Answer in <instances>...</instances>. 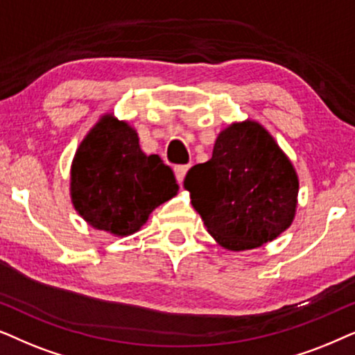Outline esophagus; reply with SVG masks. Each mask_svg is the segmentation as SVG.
I'll return each mask as SVG.
<instances>
[{"mask_svg": "<svg viewBox=\"0 0 355 355\" xmlns=\"http://www.w3.org/2000/svg\"><path fill=\"white\" fill-rule=\"evenodd\" d=\"M188 165H177V167L173 168V173H175V178H177L178 183L183 182V178H185V175L188 172Z\"/></svg>", "mask_w": 355, "mask_h": 355, "instance_id": "34e87169", "label": "esophagus"}]
</instances>
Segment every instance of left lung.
<instances>
[{
    "label": "left lung",
    "mask_w": 355,
    "mask_h": 355,
    "mask_svg": "<svg viewBox=\"0 0 355 355\" xmlns=\"http://www.w3.org/2000/svg\"><path fill=\"white\" fill-rule=\"evenodd\" d=\"M191 205L220 247L245 252L272 242L297 212L299 175L271 133L254 120L217 135L212 157L188 170Z\"/></svg>",
    "instance_id": "left-lung-1"
}]
</instances>
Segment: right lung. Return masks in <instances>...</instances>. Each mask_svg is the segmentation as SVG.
Instances as JSON below:
<instances>
[{"instance_id": "right-lung-1", "label": "right lung", "mask_w": 355, "mask_h": 355, "mask_svg": "<svg viewBox=\"0 0 355 355\" xmlns=\"http://www.w3.org/2000/svg\"><path fill=\"white\" fill-rule=\"evenodd\" d=\"M178 193L172 168L148 155L128 121L103 113L87 131L71 162L69 196L74 209L97 230L128 237L150 212Z\"/></svg>"}]
</instances>
